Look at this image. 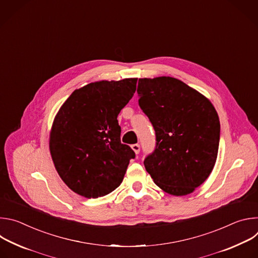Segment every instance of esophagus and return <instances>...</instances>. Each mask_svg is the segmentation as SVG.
I'll return each mask as SVG.
<instances>
[{
    "instance_id": "1",
    "label": "esophagus",
    "mask_w": 258,
    "mask_h": 258,
    "mask_svg": "<svg viewBox=\"0 0 258 258\" xmlns=\"http://www.w3.org/2000/svg\"><path fill=\"white\" fill-rule=\"evenodd\" d=\"M132 149L135 151L136 154H139L140 150H141V147L139 144H134V145H132Z\"/></svg>"
}]
</instances>
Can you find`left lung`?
Wrapping results in <instances>:
<instances>
[{"label": "left lung", "instance_id": "1", "mask_svg": "<svg viewBox=\"0 0 258 258\" xmlns=\"http://www.w3.org/2000/svg\"><path fill=\"white\" fill-rule=\"evenodd\" d=\"M139 106L152 123L156 146L144 160L156 185L168 194L192 193L216 161L220 124L210 101L169 77L140 79Z\"/></svg>", "mask_w": 258, "mask_h": 258}]
</instances>
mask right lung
Here are the masks:
<instances>
[{
    "label": "right lung",
    "instance_id": "obj_1",
    "mask_svg": "<svg viewBox=\"0 0 258 258\" xmlns=\"http://www.w3.org/2000/svg\"><path fill=\"white\" fill-rule=\"evenodd\" d=\"M138 79L102 81L73 92L50 134V152L63 181L86 198L114 191L136 157L120 141L117 116L136 92Z\"/></svg>",
    "mask_w": 258,
    "mask_h": 258
}]
</instances>
